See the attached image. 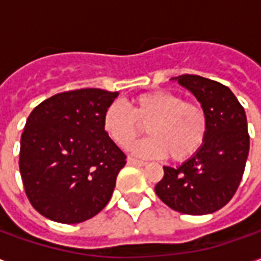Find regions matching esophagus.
<instances>
[{
	"instance_id": "obj_1",
	"label": "esophagus",
	"mask_w": 261,
	"mask_h": 261,
	"mask_svg": "<svg viewBox=\"0 0 261 261\" xmlns=\"http://www.w3.org/2000/svg\"><path fill=\"white\" fill-rule=\"evenodd\" d=\"M127 162L130 165H134V166H145V165H147L144 161H138V159L136 158H128L127 159Z\"/></svg>"
}]
</instances>
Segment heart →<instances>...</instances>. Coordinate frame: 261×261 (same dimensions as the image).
Returning <instances> with one entry per match:
<instances>
[{
  "instance_id": "heart-1",
  "label": "heart",
  "mask_w": 261,
  "mask_h": 261,
  "mask_svg": "<svg viewBox=\"0 0 261 261\" xmlns=\"http://www.w3.org/2000/svg\"><path fill=\"white\" fill-rule=\"evenodd\" d=\"M151 137L133 147L142 158L169 156L173 162L192 159L208 137L207 110L196 100L170 91H152L133 97L130 110L119 102L105 109L102 128L117 147L127 149L144 133Z\"/></svg>"
}]
</instances>
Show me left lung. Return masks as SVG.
<instances>
[{
    "label": "left lung",
    "mask_w": 261,
    "mask_h": 261,
    "mask_svg": "<svg viewBox=\"0 0 261 261\" xmlns=\"http://www.w3.org/2000/svg\"><path fill=\"white\" fill-rule=\"evenodd\" d=\"M179 82L207 110L208 137L200 152L179 168L164 166L155 193L181 214L215 213L230 201L245 172L250 145L246 113L229 88L217 81L186 74Z\"/></svg>",
    "instance_id": "1"
}]
</instances>
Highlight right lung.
<instances>
[{
    "instance_id": "right-lung-1",
    "label": "right lung",
    "mask_w": 261,
    "mask_h": 261,
    "mask_svg": "<svg viewBox=\"0 0 261 261\" xmlns=\"http://www.w3.org/2000/svg\"><path fill=\"white\" fill-rule=\"evenodd\" d=\"M117 95L96 88L61 92L29 114L19 170L26 197L43 217L78 224L112 198L127 156L105 134L102 116Z\"/></svg>"
}]
</instances>
